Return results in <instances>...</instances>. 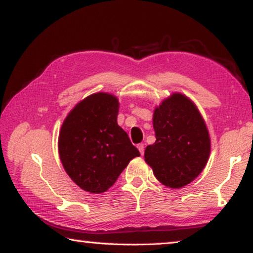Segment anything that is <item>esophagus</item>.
Listing matches in <instances>:
<instances>
[{"mask_svg":"<svg viewBox=\"0 0 253 253\" xmlns=\"http://www.w3.org/2000/svg\"><path fill=\"white\" fill-rule=\"evenodd\" d=\"M137 148H138L140 155H143V154H144V144H138V145H137Z\"/></svg>","mask_w":253,"mask_h":253,"instance_id":"obj_1","label":"esophagus"}]
</instances>
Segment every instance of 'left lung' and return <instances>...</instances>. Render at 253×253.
<instances>
[{
  "instance_id": "left-lung-1",
  "label": "left lung",
  "mask_w": 253,
  "mask_h": 253,
  "mask_svg": "<svg viewBox=\"0 0 253 253\" xmlns=\"http://www.w3.org/2000/svg\"><path fill=\"white\" fill-rule=\"evenodd\" d=\"M156 142L145 149V162L163 185L179 188L191 183L207 165L211 140L194 102L174 92L153 115Z\"/></svg>"
}]
</instances>
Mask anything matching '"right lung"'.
I'll list each match as a JSON object with an SVG mask.
<instances>
[{
    "label": "right lung",
    "mask_w": 253,
    "mask_h": 253,
    "mask_svg": "<svg viewBox=\"0 0 253 253\" xmlns=\"http://www.w3.org/2000/svg\"><path fill=\"white\" fill-rule=\"evenodd\" d=\"M118 108L114 95L92 93L76 105L61 126L58 148L63 169L89 193L106 192L128 163L140 156L118 126Z\"/></svg>",
    "instance_id": "right-lung-1"
}]
</instances>
